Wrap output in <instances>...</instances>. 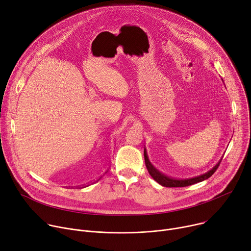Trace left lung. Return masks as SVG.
Segmentation results:
<instances>
[{
    "mask_svg": "<svg viewBox=\"0 0 251 251\" xmlns=\"http://www.w3.org/2000/svg\"><path fill=\"white\" fill-rule=\"evenodd\" d=\"M144 156H145V163H146V167L150 173V175L152 177V179L155 180L156 182H158L160 185L164 186V187H169V188H172V187H186V186H190V185H193V184H196V183H199V182H202L208 178H210L212 175L214 174L215 171L218 169L220 163H221V160L212 168L210 171H208L207 173H205V174L203 175H200L198 177H194V178H190V179H184V180H178V179H174V178H171V177H168L164 174H162V173L156 169L155 167H153L151 165V163L150 162L149 158H148V153H147V151L145 149L144 151Z\"/></svg>",
    "mask_w": 251,
    "mask_h": 251,
    "instance_id": "8db88e82",
    "label": "left lung"
}]
</instances>
